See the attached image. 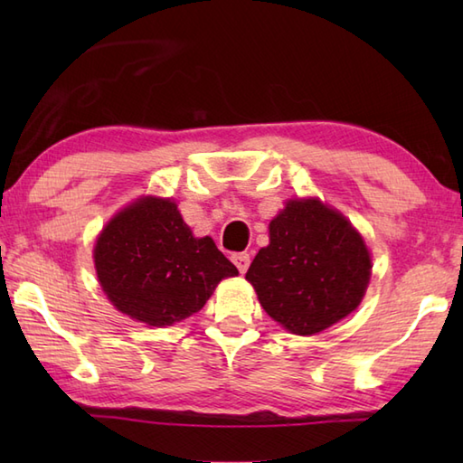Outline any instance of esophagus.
<instances>
[{
    "instance_id": "1",
    "label": "esophagus",
    "mask_w": 463,
    "mask_h": 463,
    "mask_svg": "<svg viewBox=\"0 0 463 463\" xmlns=\"http://www.w3.org/2000/svg\"><path fill=\"white\" fill-rule=\"evenodd\" d=\"M232 262H234V267L239 269V272L244 274V272H247V269H249V264H250V254H247V252L232 254Z\"/></svg>"
}]
</instances>
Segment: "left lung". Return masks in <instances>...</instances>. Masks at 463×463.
<instances>
[{"label":"left lung","mask_w":463,"mask_h":463,"mask_svg":"<svg viewBox=\"0 0 463 463\" xmlns=\"http://www.w3.org/2000/svg\"><path fill=\"white\" fill-rule=\"evenodd\" d=\"M370 252L356 229L317 199L288 201L270 222L247 280L284 328L308 336L356 310L370 280Z\"/></svg>","instance_id":"left-lung-1"}]
</instances>
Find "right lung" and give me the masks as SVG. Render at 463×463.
I'll return each mask as SVG.
<instances>
[{
	"mask_svg": "<svg viewBox=\"0 0 463 463\" xmlns=\"http://www.w3.org/2000/svg\"><path fill=\"white\" fill-rule=\"evenodd\" d=\"M93 257L113 307L149 326H171L199 312L216 284L239 274L211 237H193L175 203L155 196L117 214Z\"/></svg>",
	"mask_w": 463,
	"mask_h": 463,
	"instance_id": "right-lung-1",
	"label": "right lung"
}]
</instances>
